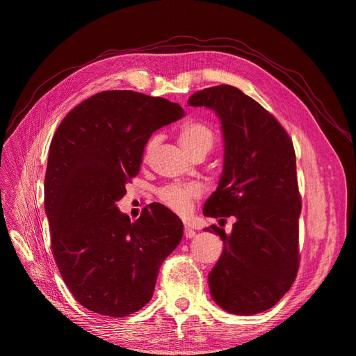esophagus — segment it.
I'll list each match as a JSON object with an SVG mask.
<instances>
[{"label": "esophagus", "mask_w": 356, "mask_h": 356, "mask_svg": "<svg viewBox=\"0 0 356 356\" xmlns=\"http://www.w3.org/2000/svg\"><path fill=\"white\" fill-rule=\"evenodd\" d=\"M195 235H196V232L191 227H184V236L186 238H193Z\"/></svg>", "instance_id": "obj_1"}]
</instances>
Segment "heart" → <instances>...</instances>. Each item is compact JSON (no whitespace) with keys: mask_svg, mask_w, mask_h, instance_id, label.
Listing matches in <instances>:
<instances>
[{"mask_svg":"<svg viewBox=\"0 0 356 356\" xmlns=\"http://www.w3.org/2000/svg\"><path fill=\"white\" fill-rule=\"evenodd\" d=\"M177 141L186 153H192L196 148H207L208 152L212 148L215 136L213 131L202 122H189L181 127L177 136ZM153 147V141H149L147 149ZM200 197V189L196 184H170L159 191V199L168 209L176 213L186 215L191 212L193 202Z\"/></svg>","mask_w":356,"mask_h":356,"instance_id":"heart-1","label":"heart"}]
</instances>
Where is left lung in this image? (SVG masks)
Returning a JSON list of instances; mask_svg holds the SVG:
<instances>
[{
  "label": "left lung",
  "mask_w": 356,
  "mask_h": 356,
  "mask_svg": "<svg viewBox=\"0 0 356 356\" xmlns=\"http://www.w3.org/2000/svg\"><path fill=\"white\" fill-rule=\"evenodd\" d=\"M188 104L216 112L225 143L223 170L203 215L235 219L231 234L211 227L225 245L208 277L212 298L232 314L264 312L290 290L298 270L302 199L291 138L231 85L202 89Z\"/></svg>",
  "instance_id": "1"
}]
</instances>
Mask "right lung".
<instances>
[{
	"label": "right lung",
	"mask_w": 356,
	"mask_h": 356,
	"mask_svg": "<svg viewBox=\"0 0 356 356\" xmlns=\"http://www.w3.org/2000/svg\"><path fill=\"white\" fill-rule=\"evenodd\" d=\"M181 117L183 108L164 98L105 90L56 129L44 177L51 251L70 293L92 312L122 317L144 307L181 241V220L161 203L134 222L117 208L148 138Z\"/></svg>",
	"instance_id": "1"
}]
</instances>
